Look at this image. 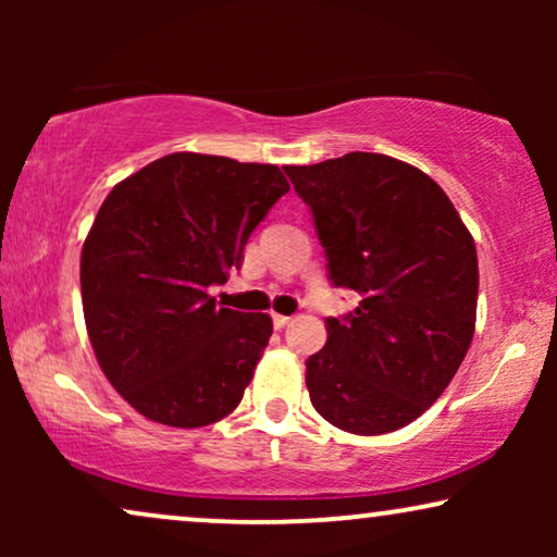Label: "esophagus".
I'll return each instance as SVG.
<instances>
[{"label": "esophagus", "instance_id": "esophagus-1", "mask_svg": "<svg viewBox=\"0 0 557 557\" xmlns=\"http://www.w3.org/2000/svg\"><path fill=\"white\" fill-rule=\"evenodd\" d=\"M292 324V317H284V314H273V326L276 330H284V326Z\"/></svg>", "mask_w": 557, "mask_h": 557}]
</instances>
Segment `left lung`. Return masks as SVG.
Wrapping results in <instances>:
<instances>
[{
	"mask_svg": "<svg viewBox=\"0 0 557 557\" xmlns=\"http://www.w3.org/2000/svg\"><path fill=\"white\" fill-rule=\"evenodd\" d=\"M309 205L332 286L360 304L326 317V345L307 360L317 413L380 436L436 403L474 337V238L444 189L416 166L349 151L286 166Z\"/></svg>",
	"mask_w": 557,
	"mask_h": 557,
	"instance_id": "1",
	"label": "left lung"
}]
</instances>
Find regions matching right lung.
I'll return each instance as SVG.
<instances>
[{
	"label": "right lung",
	"instance_id": "add662e5",
	"mask_svg": "<svg viewBox=\"0 0 557 557\" xmlns=\"http://www.w3.org/2000/svg\"><path fill=\"white\" fill-rule=\"evenodd\" d=\"M286 193L276 164L177 151L103 200L81 253L83 314L103 375L149 421L202 429L238 408L273 324L210 288Z\"/></svg>",
	"mask_w": 557,
	"mask_h": 557
}]
</instances>
